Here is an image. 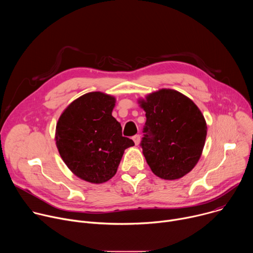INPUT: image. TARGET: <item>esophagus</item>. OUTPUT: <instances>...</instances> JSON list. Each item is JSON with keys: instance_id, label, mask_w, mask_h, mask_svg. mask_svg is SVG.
Instances as JSON below:
<instances>
[{"instance_id": "1", "label": "esophagus", "mask_w": 253, "mask_h": 253, "mask_svg": "<svg viewBox=\"0 0 253 253\" xmlns=\"http://www.w3.org/2000/svg\"><path fill=\"white\" fill-rule=\"evenodd\" d=\"M133 141L135 142L136 145H139V143H140V141H141L140 135H135V136H133Z\"/></svg>"}]
</instances>
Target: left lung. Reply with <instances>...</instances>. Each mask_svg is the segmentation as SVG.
<instances>
[{
	"label": "left lung",
	"instance_id": "1",
	"mask_svg": "<svg viewBox=\"0 0 253 253\" xmlns=\"http://www.w3.org/2000/svg\"><path fill=\"white\" fill-rule=\"evenodd\" d=\"M138 103L146 112L141 147L152 172L165 180L189 173L200 159L207 134L199 108L172 89L153 92Z\"/></svg>",
	"mask_w": 253,
	"mask_h": 253
}]
</instances>
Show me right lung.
I'll return each mask as SVG.
<instances>
[{
  "instance_id": "right-lung-1",
  "label": "right lung",
  "mask_w": 253,
  "mask_h": 253,
  "mask_svg": "<svg viewBox=\"0 0 253 253\" xmlns=\"http://www.w3.org/2000/svg\"><path fill=\"white\" fill-rule=\"evenodd\" d=\"M115 97L90 92L72 102L56 126V145L67 167L90 183H104L117 172L125 149L134 142L122 136L112 116Z\"/></svg>"
}]
</instances>
